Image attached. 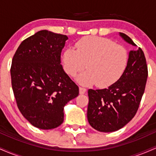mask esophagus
Returning a JSON list of instances; mask_svg holds the SVG:
<instances>
[{
  "mask_svg": "<svg viewBox=\"0 0 156 156\" xmlns=\"http://www.w3.org/2000/svg\"><path fill=\"white\" fill-rule=\"evenodd\" d=\"M86 92H87V89L84 88V87H79L80 94H84V93H85Z\"/></svg>",
  "mask_w": 156,
  "mask_h": 156,
  "instance_id": "obj_1",
  "label": "esophagus"
}]
</instances>
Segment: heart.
<instances>
[{
	"instance_id": "heart-1",
	"label": "heart",
	"mask_w": 156,
	"mask_h": 156,
	"mask_svg": "<svg viewBox=\"0 0 156 156\" xmlns=\"http://www.w3.org/2000/svg\"><path fill=\"white\" fill-rule=\"evenodd\" d=\"M76 50L69 48L63 55L64 69L70 76L79 75L77 80L83 85L96 83L107 87L115 83L124 73L128 52L124 46L100 37H86L76 43Z\"/></svg>"
}]
</instances>
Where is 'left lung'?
I'll return each mask as SVG.
<instances>
[{"instance_id":"8db88e82","label":"left lung","mask_w":156,"mask_h":156,"mask_svg":"<svg viewBox=\"0 0 156 156\" xmlns=\"http://www.w3.org/2000/svg\"><path fill=\"white\" fill-rule=\"evenodd\" d=\"M119 35L136 46L128 36ZM148 76L144 52L140 48L129 52L124 73L114 83L103 89H89L87 119L93 128L113 132L123 128L136 114L145 89Z\"/></svg>"}]
</instances>
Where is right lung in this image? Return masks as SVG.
Masks as SVG:
<instances>
[{"label": "right lung", "mask_w": 156, "mask_h": 156, "mask_svg": "<svg viewBox=\"0 0 156 156\" xmlns=\"http://www.w3.org/2000/svg\"><path fill=\"white\" fill-rule=\"evenodd\" d=\"M68 37L42 30L23 40L16 51L11 78L17 107L39 129L57 128L64 121V107L79 89L61 64Z\"/></svg>", "instance_id": "right-lung-1"}]
</instances>
